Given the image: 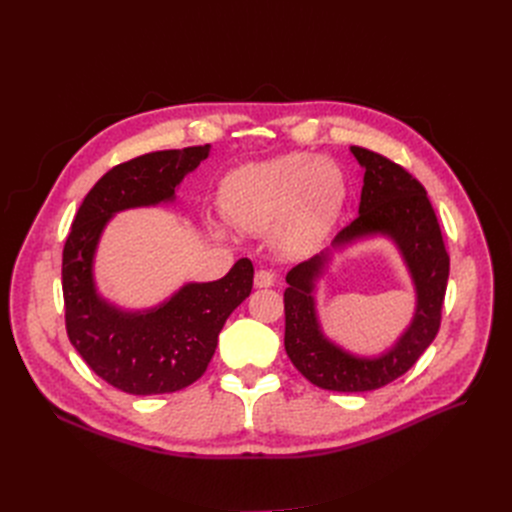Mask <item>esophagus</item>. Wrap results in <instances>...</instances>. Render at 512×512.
<instances>
[{
	"label": "esophagus",
	"instance_id": "esophagus-1",
	"mask_svg": "<svg viewBox=\"0 0 512 512\" xmlns=\"http://www.w3.org/2000/svg\"><path fill=\"white\" fill-rule=\"evenodd\" d=\"M275 273L273 271H266V269H260V271H256V275H254V285L256 287H271V285H275Z\"/></svg>",
	"mask_w": 512,
	"mask_h": 512
}]
</instances>
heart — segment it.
Instances as JSON below:
<instances>
[{"instance_id": "heart-1", "label": "heart", "mask_w": 512, "mask_h": 512, "mask_svg": "<svg viewBox=\"0 0 512 512\" xmlns=\"http://www.w3.org/2000/svg\"><path fill=\"white\" fill-rule=\"evenodd\" d=\"M237 231L273 233L285 252H306L327 237L346 202L344 175L331 160L283 154L235 168L218 193Z\"/></svg>"}]
</instances>
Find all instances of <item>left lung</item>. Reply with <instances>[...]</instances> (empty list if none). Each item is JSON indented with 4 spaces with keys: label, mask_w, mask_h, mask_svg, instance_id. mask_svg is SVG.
Listing matches in <instances>:
<instances>
[{
    "label": "left lung",
    "mask_w": 512,
    "mask_h": 512,
    "mask_svg": "<svg viewBox=\"0 0 512 512\" xmlns=\"http://www.w3.org/2000/svg\"><path fill=\"white\" fill-rule=\"evenodd\" d=\"M350 152L364 168L358 216L335 235L331 248L287 273L285 352L314 385L331 392H371L404 375L431 346L442 321L450 258L425 187L381 154L358 145H350ZM373 236H387L401 252L416 287V314L392 347L358 357L322 333L313 294L335 253Z\"/></svg>",
    "instance_id": "left-lung-1"
}]
</instances>
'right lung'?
Instances as JSON below:
<instances>
[{
    "instance_id": "add662e5",
    "label": "right lung",
    "mask_w": 512,
    "mask_h": 512,
    "mask_svg": "<svg viewBox=\"0 0 512 512\" xmlns=\"http://www.w3.org/2000/svg\"><path fill=\"white\" fill-rule=\"evenodd\" d=\"M210 145L152 152L114 166L87 193L62 254V291L70 344L89 369L133 396L170 394L198 381L214 356L229 314L250 296L254 266L241 258L218 281H191L164 302L127 310L106 300L93 264L110 218L123 210L173 204L181 181Z\"/></svg>"
}]
</instances>
